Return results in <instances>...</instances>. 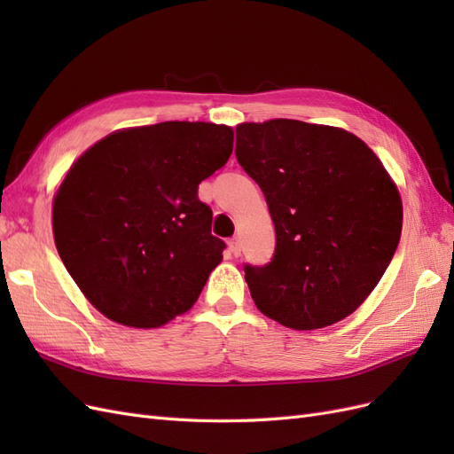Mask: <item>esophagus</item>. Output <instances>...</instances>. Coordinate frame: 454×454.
<instances>
[{
  "mask_svg": "<svg viewBox=\"0 0 454 454\" xmlns=\"http://www.w3.org/2000/svg\"><path fill=\"white\" fill-rule=\"evenodd\" d=\"M229 252L235 255V257H239L240 255V239L239 237H232L231 240H229Z\"/></svg>",
  "mask_w": 454,
  "mask_h": 454,
  "instance_id": "obj_1",
  "label": "esophagus"
}]
</instances>
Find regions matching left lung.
Segmentation results:
<instances>
[{"instance_id": "1", "label": "left lung", "mask_w": 454, "mask_h": 454, "mask_svg": "<svg viewBox=\"0 0 454 454\" xmlns=\"http://www.w3.org/2000/svg\"><path fill=\"white\" fill-rule=\"evenodd\" d=\"M237 159L277 231L270 263L244 269L255 307L297 332L347 318L402 235L400 191L375 151L345 129L270 119L240 122Z\"/></svg>"}]
</instances>
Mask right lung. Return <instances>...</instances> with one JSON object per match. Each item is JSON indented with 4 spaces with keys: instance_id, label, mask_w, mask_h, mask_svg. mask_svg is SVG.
<instances>
[{
    "instance_id": "obj_1",
    "label": "right lung",
    "mask_w": 454,
    "mask_h": 454,
    "mask_svg": "<svg viewBox=\"0 0 454 454\" xmlns=\"http://www.w3.org/2000/svg\"><path fill=\"white\" fill-rule=\"evenodd\" d=\"M232 140L231 127L202 121L121 129L66 172L54 244L106 318L153 329L195 305L225 248L197 191L229 160Z\"/></svg>"
}]
</instances>
